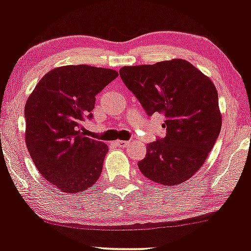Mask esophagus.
<instances>
[{
	"label": "esophagus",
	"mask_w": 251,
	"mask_h": 251,
	"mask_svg": "<svg viewBox=\"0 0 251 251\" xmlns=\"http://www.w3.org/2000/svg\"><path fill=\"white\" fill-rule=\"evenodd\" d=\"M116 145L119 146V148H126L128 145V142H125V140H117Z\"/></svg>",
	"instance_id": "obj_1"
}]
</instances>
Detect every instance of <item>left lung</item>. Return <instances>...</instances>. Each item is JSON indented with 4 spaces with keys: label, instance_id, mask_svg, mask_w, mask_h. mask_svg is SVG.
I'll return each instance as SVG.
<instances>
[{
    "label": "left lung",
    "instance_id": "obj_1",
    "mask_svg": "<svg viewBox=\"0 0 251 251\" xmlns=\"http://www.w3.org/2000/svg\"><path fill=\"white\" fill-rule=\"evenodd\" d=\"M119 73L149 116L158 112L166 118V135L150 143L138 164L142 174L165 186L190 179L206 160L222 127L214 82L183 59L125 66Z\"/></svg>",
    "mask_w": 251,
    "mask_h": 251
}]
</instances>
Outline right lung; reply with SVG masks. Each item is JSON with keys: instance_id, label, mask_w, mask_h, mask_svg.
Wrapping results in <instances>:
<instances>
[{"instance_id": "obj_1", "label": "right lung", "mask_w": 251, "mask_h": 251, "mask_svg": "<svg viewBox=\"0 0 251 251\" xmlns=\"http://www.w3.org/2000/svg\"><path fill=\"white\" fill-rule=\"evenodd\" d=\"M118 72L87 65L61 66L42 76L25 106V145L46 180L66 194L83 192L99 179L108 146L85 137L96 96Z\"/></svg>"}]
</instances>
